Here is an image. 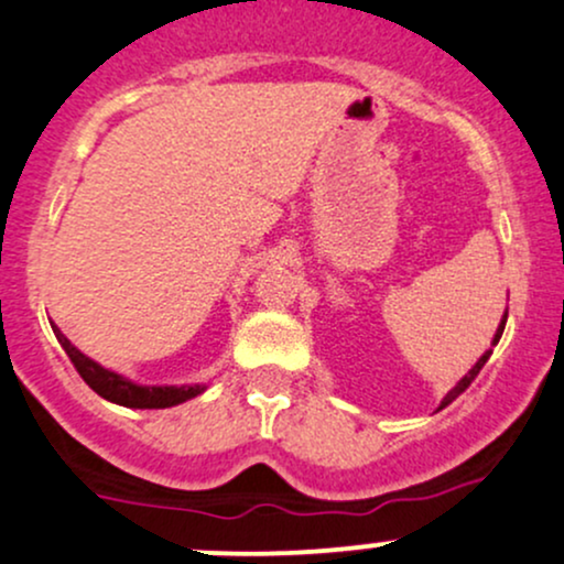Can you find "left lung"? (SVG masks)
<instances>
[{
  "label": "left lung",
  "mask_w": 564,
  "mask_h": 564,
  "mask_svg": "<svg viewBox=\"0 0 564 564\" xmlns=\"http://www.w3.org/2000/svg\"><path fill=\"white\" fill-rule=\"evenodd\" d=\"M506 318H509V311H506V313H503V318H500V324H498V332H495V337H492V345H498L500 334H503V329H506ZM490 352H492V348H490V350H485V352H481V358H479V361H476V364H474V367H471V369H468V375H466V377H463V380H460V382H457V386L453 388V391H449L447 395H444L442 406H444V404H449V401H455V399H457V395H460L463 391H466V388H468V386H471V382H474V377L481 372V367H485V364H487V358H490ZM442 406H438V410H442Z\"/></svg>",
  "instance_id": "8db88e82"
}]
</instances>
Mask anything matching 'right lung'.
<instances>
[{
	"instance_id": "obj_1",
	"label": "right lung",
	"mask_w": 564,
	"mask_h": 564,
	"mask_svg": "<svg viewBox=\"0 0 564 564\" xmlns=\"http://www.w3.org/2000/svg\"><path fill=\"white\" fill-rule=\"evenodd\" d=\"M51 326L55 337H58L61 348L66 350V356H69L74 367H77L79 377H83L101 399L111 401V404L131 406V410H165V406H176L195 399V395H200L208 388L206 382H192V386H139V382L128 380V377L111 372V369L93 361V358L85 356L83 350L74 348L58 326Z\"/></svg>"
}]
</instances>
